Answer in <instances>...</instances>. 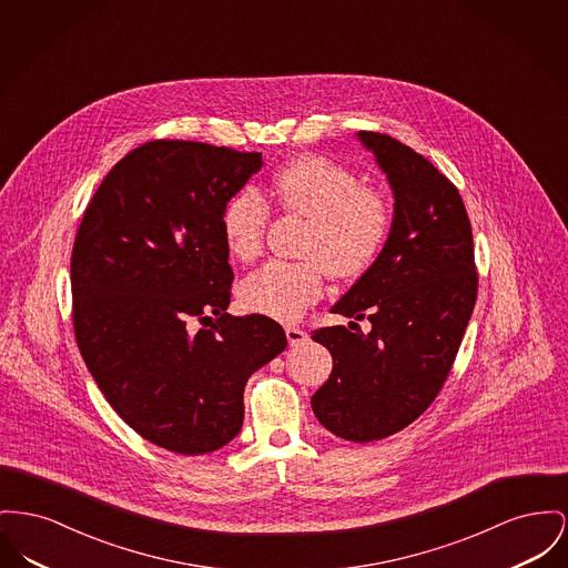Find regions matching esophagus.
Returning a JSON list of instances; mask_svg holds the SVG:
<instances>
[{
    "label": "esophagus",
    "instance_id": "34e87169",
    "mask_svg": "<svg viewBox=\"0 0 568 568\" xmlns=\"http://www.w3.org/2000/svg\"><path fill=\"white\" fill-rule=\"evenodd\" d=\"M285 334H287V341H290L292 347H298V345H304L308 341V334L304 333L302 328H296V326L285 328Z\"/></svg>",
    "mask_w": 568,
    "mask_h": 568
}]
</instances>
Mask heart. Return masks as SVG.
<instances>
[{
    "instance_id": "b5f03b06",
    "label": "heart",
    "mask_w": 568,
    "mask_h": 568,
    "mask_svg": "<svg viewBox=\"0 0 568 568\" xmlns=\"http://www.w3.org/2000/svg\"><path fill=\"white\" fill-rule=\"evenodd\" d=\"M270 195L287 214L306 219L301 262H270L240 287L246 313L296 322L326 292V276L358 278L373 266L393 232V203L352 169L326 156H301L276 169ZM270 207L255 189L232 195L221 212L230 255L251 262L264 244Z\"/></svg>"
}]
</instances>
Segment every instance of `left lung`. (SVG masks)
Instances as JSON below:
<instances>
[{
  "label": "left lung",
  "mask_w": 568,
  "mask_h": 568,
  "mask_svg": "<svg viewBox=\"0 0 568 568\" xmlns=\"http://www.w3.org/2000/svg\"><path fill=\"white\" fill-rule=\"evenodd\" d=\"M358 136L393 186V232L379 260L333 306L367 317L371 331H313L334 367L311 405L328 432L363 444L405 429L434 403L471 317L478 272L457 186L390 134Z\"/></svg>",
  "instance_id": "1"
}]
</instances>
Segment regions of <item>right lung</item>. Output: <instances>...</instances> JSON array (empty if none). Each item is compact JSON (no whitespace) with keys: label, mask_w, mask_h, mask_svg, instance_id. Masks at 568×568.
I'll return each instance as SVG.
<instances>
[{"label":"right lung","mask_w":568,"mask_h":568,"mask_svg":"<svg viewBox=\"0 0 568 568\" xmlns=\"http://www.w3.org/2000/svg\"><path fill=\"white\" fill-rule=\"evenodd\" d=\"M260 168V152L148 141L104 175L74 237L79 352L122 420L180 455L234 439L248 377L287 347L274 320L225 313L234 270L221 212Z\"/></svg>","instance_id":"add662e5"}]
</instances>
